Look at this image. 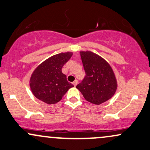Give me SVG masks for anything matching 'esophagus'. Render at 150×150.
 I'll return each mask as SVG.
<instances>
[{
	"label": "esophagus",
	"instance_id": "esophagus-1",
	"mask_svg": "<svg viewBox=\"0 0 150 150\" xmlns=\"http://www.w3.org/2000/svg\"><path fill=\"white\" fill-rule=\"evenodd\" d=\"M73 85L75 86H76L77 84V80H75V81H74V82H73Z\"/></svg>",
	"mask_w": 150,
	"mask_h": 150
}]
</instances>
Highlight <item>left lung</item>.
Listing matches in <instances>:
<instances>
[{"mask_svg": "<svg viewBox=\"0 0 150 150\" xmlns=\"http://www.w3.org/2000/svg\"><path fill=\"white\" fill-rule=\"evenodd\" d=\"M86 77L76 88L88 102L100 105L110 100L117 89V80L107 61L91 51H80Z\"/></svg>", "mask_w": 150, "mask_h": 150, "instance_id": "left-lung-1", "label": "left lung"}]
</instances>
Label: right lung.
Masks as SVG:
<instances>
[{
    "label": "right lung",
    "mask_w": 150,
    "mask_h": 150,
    "mask_svg": "<svg viewBox=\"0 0 150 150\" xmlns=\"http://www.w3.org/2000/svg\"><path fill=\"white\" fill-rule=\"evenodd\" d=\"M73 54L67 52L52 56L35 68L30 75L29 86L36 98L47 104H55L73 87L61 70Z\"/></svg>",
    "instance_id": "add662e5"
}]
</instances>
